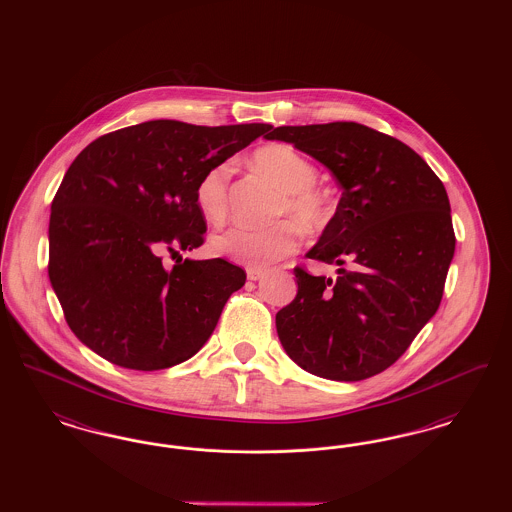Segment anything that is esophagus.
Instances as JSON below:
<instances>
[{"label": "esophagus", "mask_w": 512, "mask_h": 512, "mask_svg": "<svg viewBox=\"0 0 512 512\" xmlns=\"http://www.w3.org/2000/svg\"><path fill=\"white\" fill-rule=\"evenodd\" d=\"M245 272H247V278L253 280V282H257V280H261L265 276V270L259 267H249Z\"/></svg>", "instance_id": "esophagus-1"}]
</instances>
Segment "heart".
<instances>
[{
  "label": "heart",
  "mask_w": 512,
  "mask_h": 512,
  "mask_svg": "<svg viewBox=\"0 0 512 512\" xmlns=\"http://www.w3.org/2000/svg\"><path fill=\"white\" fill-rule=\"evenodd\" d=\"M259 169L270 174L282 190L284 199L276 207V215L292 213L307 228L320 226L328 217V201L313 186L317 167L288 144H270L255 153ZM232 165L219 163L201 174L195 186V205L207 222L219 224L228 211ZM299 244V228L293 220H278L265 228L232 226L211 240V249L238 263L265 267L295 251Z\"/></svg>",
  "instance_id": "heart-1"
}]
</instances>
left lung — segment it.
Returning <instances> with one entry per match:
<instances>
[{
	"mask_svg": "<svg viewBox=\"0 0 512 512\" xmlns=\"http://www.w3.org/2000/svg\"><path fill=\"white\" fill-rule=\"evenodd\" d=\"M265 138L315 157L343 190L305 255L338 276L293 268L297 295L276 313L282 347L320 378L380 374L438 311L455 253L443 182L411 147L359 122L278 126Z\"/></svg>",
	"mask_w": 512,
	"mask_h": 512,
	"instance_id": "8db88e82",
	"label": "left lung"
}]
</instances>
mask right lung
I'll use <instances>...</instances> for the list:
<instances>
[{
  "instance_id": "obj_1",
  "label": "right lung",
  "mask_w": 512,
  "mask_h": 512,
  "mask_svg": "<svg viewBox=\"0 0 512 512\" xmlns=\"http://www.w3.org/2000/svg\"><path fill=\"white\" fill-rule=\"evenodd\" d=\"M270 128L161 119L105 134L78 153L51 203L48 272L86 347L122 368L161 370L211 338L245 270L182 259L207 230L195 186ZM165 252L177 259L172 269Z\"/></svg>"
}]
</instances>
